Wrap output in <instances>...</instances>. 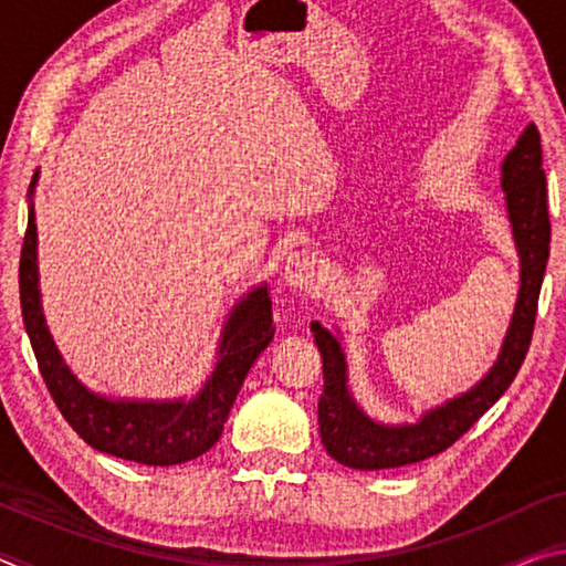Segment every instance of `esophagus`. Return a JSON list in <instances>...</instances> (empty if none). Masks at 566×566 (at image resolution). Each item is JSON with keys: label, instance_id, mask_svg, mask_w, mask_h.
Segmentation results:
<instances>
[{"label": "esophagus", "instance_id": "1", "mask_svg": "<svg viewBox=\"0 0 566 566\" xmlns=\"http://www.w3.org/2000/svg\"><path fill=\"white\" fill-rule=\"evenodd\" d=\"M322 280V260L314 249H296L286 256L284 264V282L292 290H312Z\"/></svg>", "mask_w": 566, "mask_h": 566}]
</instances>
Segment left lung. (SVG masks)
<instances>
[{"mask_svg":"<svg viewBox=\"0 0 566 566\" xmlns=\"http://www.w3.org/2000/svg\"><path fill=\"white\" fill-rule=\"evenodd\" d=\"M502 189L510 212L514 244L520 252V296L502 344L500 359L479 385L464 395L429 409L417 424L389 427L369 419L352 399L347 387V359L342 344L319 322H312L314 342L322 354L324 391L319 397V434L327 454L352 469H395L421 462L469 432V427L500 399L530 352L536 302L549 260L547 177L542 169L539 129L530 124L502 161Z\"/></svg>","mask_w":566,"mask_h":566,"instance_id":"1","label":"left lung"}]
</instances>
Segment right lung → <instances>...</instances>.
Here are the masks:
<instances>
[{
    "label": "right lung",
    "instance_id": "right-lung-1",
    "mask_svg": "<svg viewBox=\"0 0 566 566\" xmlns=\"http://www.w3.org/2000/svg\"><path fill=\"white\" fill-rule=\"evenodd\" d=\"M36 177L40 171H34L30 197L34 195ZM19 302L44 385L70 427L99 452L149 467L189 462L219 442L247 371L274 337L272 300L266 284H262L249 292L227 319L214 371L197 397L189 401H129L94 395L76 381L62 361L44 324L32 199L19 256Z\"/></svg>",
    "mask_w": 566,
    "mask_h": 566
}]
</instances>
